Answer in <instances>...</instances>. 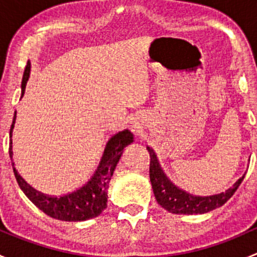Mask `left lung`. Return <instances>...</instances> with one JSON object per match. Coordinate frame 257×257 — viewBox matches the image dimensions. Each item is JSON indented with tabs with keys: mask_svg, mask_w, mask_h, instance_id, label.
Instances as JSON below:
<instances>
[{
	"mask_svg": "<svg viewBox=\"0 0 257 257\" xmlns=\"http://www.w3.org/2000/svg\"><path fill=\"white\" fill-rule=\"evenodd\" d=\"M147 149L150 155L149 177L155 199L162 208L168 210L169 212H173V214H204L210 210L220 208L234 195V193L240 186L241 181L243 180V177L240 178L225 193L210 196L193 195V194L186 193L175 186L160 168L154 150L150 149L149 147H147Z\"/></svg>",
	"mask_w": 257,
	"mask_h": 257,
	"instance_id": "obj_1",
	"label": "left lung"
}]
</instances>
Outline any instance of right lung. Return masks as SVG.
I'll return each instance as SVG.
<instances>
[{"label": "right lung", "mask_w": 257, "mask_h": 257, "mask_svg": "<svg viewBox=\"0 0 257 257\" xmlns=\"http://www.w3.org/2000/svg\"><path fill=\"white\" fill-rule=\"evenodd\" d=\"M30 71L31 63L28 61L23 72L22 94L25 93L26 84L30 78ZM15 121H16V114L12 121L11 131H10V138L12 137ZM132 142H133V134L129 131L114 134L105 145L99 165L89 180L72 193L64 194L62 196H49L33 189L18 174L16 168H14L15 177L25 195L48 216L62 220V221H84V220L98 216L107 208L108 184L120 159L124 147L131 144ZM10 143L12 144V141ZM12 155H14L12 145H10V158H12ZM12 165H15V163H12Z\"/></svg>", "instance_id": "1"}]
</instances>
